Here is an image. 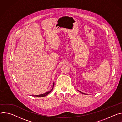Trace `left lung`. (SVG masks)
<instances>
[{
  "instance_id": "8db88e82",
  "label": "left lung",
  "mask_w": 122,
  "mask_h": 122,
  "mask_svg": "<svg viewBox=\"0 0 122 122\" xmlns=\"http://www.w3.org/2000/svg\"><path fill=\"white\" fill-rule=\"evenodd\" d=\"M78 91H79V92H81V93H82V94H84V93H82V92H81V91H79V90H78Z\"/></svg>"
}]
</instances>
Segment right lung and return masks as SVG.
<instances>
[{
	"instance_id": "right-lung-1",
	"label": "right lung",
	"mask_w": 122,
	"mask_h": 122,
	"mask_svg": "<svg viewBox=\"0 0 122 122\" xmlns=\"http://www.w3.org/2000/svg\"><path fill=\"white\" fill-rule=\"evenodd\" d=\"M54 84H55V83L54 82V83H53V88H52V89L51 90H50V91H48V92H46V93H44V94H41V95H34V96H35V97H45V96H47L48 94H49L52 90H53V88H54Z\"/></svg>"
}]
</instances>
